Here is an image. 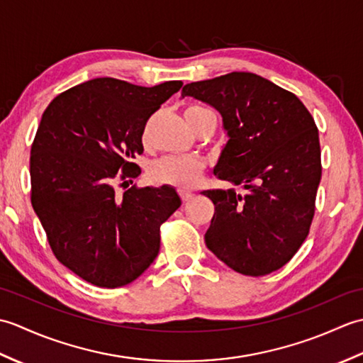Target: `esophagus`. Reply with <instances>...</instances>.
<instances>
[{
	"mask_svg": "<svg viewBox=\"0 0 363 363\" xmlns=\"http://www.w3.org/2000/svg\"><path fill=\"white\" fill-rule=\"evenodd\" d=\"M179 196L184 203H189L190 199H194V194H190V191H184V190H179Z\"/></svg>",
	"mask_w": 363,
	"mask_h": 363,
	"instance_id": "1",
	"label": "esophagus"
}]
</instances>
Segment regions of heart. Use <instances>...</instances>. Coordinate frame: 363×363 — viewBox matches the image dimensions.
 Returning a JSON list of instances; mask_svg holds the SVG:
<instances>
[{
	"label": "heart",
	"instance_id": "b5f03b06",
	"mask_svg": "<svg viewBox=\"0 0 363 363\" xmlns=\"http://www.w3.org/2000/svg\"><path fill=\"white\" fill-rule=\"evenodd\" d=\"M199 106H190L186 109V120L194 128L195 118L206 112ZM206 164L198 157H177L168 156L160 159L150 167V179L157 186H169L177 190L195 189L204 174Z\"/></svg>",
	"mask_w": 363,
	"mask_h": 363
}]
</instances>
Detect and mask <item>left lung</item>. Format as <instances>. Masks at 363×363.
<instances>
[{"label":"left lung","instance_id":"left-lung-1","mask_svg":"<svg viewBox=\"0 0 363 363\" xmlns=\"http://www.w3.org/2000/svg\"><path fill=\"white\" fill-rule=\"evenodd\" d=\"M184 96L215 107L229 140L213 173L242 186L206 190L215 213L204 240L246 276L284 267L306 240L321 179L318 129L296 95L262 76L233 72L190 82Z\"/></svg>","mask_w":363,"mask_h":363}]
</instances>
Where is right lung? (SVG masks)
Listing matches in <instances>:
<instances>
[{
	"instance_id": "right-lung-1",
	"label": "right lung",
	"mask_w": 363,
	"mask_h": 363,
	"mask_svg": "<svg viewBox=\"0 0 363 363\" xmlns=\"http://www.w3.org/2000/svg\"><path fill=\"white\" fill-rule=\"evenodd\" d=\"M181 87L96 78L57 95L42 115L30 203L56 259L96 287L135 281L159 254L162 223L181 206L169 186L115 190L140 174L133 159L143 152L146 121Z\"/></svg>"
}]
</instances>
